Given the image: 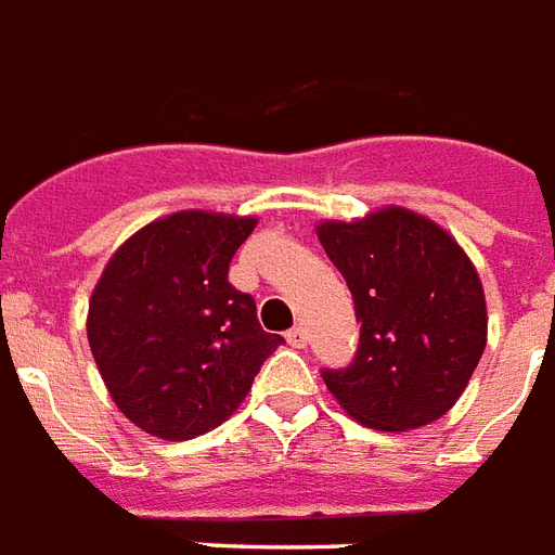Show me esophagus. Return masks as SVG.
Segmentation results:
<instances>
[{"instance_id": "obj_1", "label": "esophagus", "mask_w": 555, "mask_h": 555, "mask_svg": "<svg viewBox=\"0 0 555 555\" xmlns=\"http://www.w3.org/2000/svg\"><path fill=\"white\" fill-rule=\"evenodd\" d=\"M286 343L293 346V349H305L307 346V331L301 325L293 327V331H286Z\"/></svg>"}]
</instances>
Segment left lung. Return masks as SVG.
Listing matches in <instances>:
<instances>
[{"label": "left lung", "instance_id": "obj_1", "mask_svg": "<svg viewBox=\"0 0 555 555\" xmlns=\"http://www.w3.org/2000/svg\"><path fill=\"white\" fill-rule=\"evenodd\" d=\"M322 248L346 278L361 346L325 370L343 411L382 431L428 426L459 402L488 343L479 272L447 230L405 206L358 221H319Z\"/></svg>", "mask_w": 555, "mask_h": 555}]
</instances>
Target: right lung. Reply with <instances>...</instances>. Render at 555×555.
Listing matches in <instances>:
<instances>
[{
  "mask_svg": "<svg viewBox=\"0 0 555 555\" xmlns=\"http://www.w3.org/2000/svg\"><path fill=\"white\" fill-rule=\"evenodd\" d=\"M254 216L183 209L108 257L88 301V343L120 414L162 440L221 426L283 343L228 281Z\"/></svg>",
  "mask_w": 555,
  "mask_h": 555,
  "instance_id": "obj_1",
  "label": "right lung"
}]
</instances>
